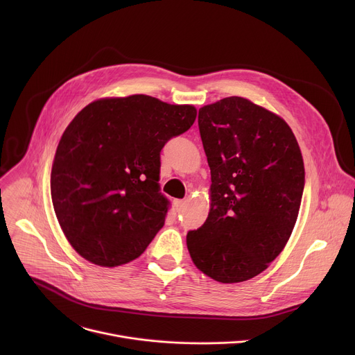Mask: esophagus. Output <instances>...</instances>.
<instances>
[{"label":"esophagus","instance_id":"obj_1","mask_svg":"<svg viewBox=\"0 0 355 355\" xmlns=\"http://www.w3.org/2000/svg\"><path fill=\"white\" fill-rule=\"evenodd\" d=\"M184 205H185V200H184V199H175V200H174V207H175V209H177L178 212L182 211Z\"/></svg>","mask_w":355,"mask_h":355}]
</instances>
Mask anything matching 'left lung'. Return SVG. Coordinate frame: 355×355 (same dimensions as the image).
Returning <instances> with one entry per match:
<instances>
[{"mask_svg": "<svg viewBox=\"0 0 355 355\" xmlns=\"http://www.w3.org/2000/svg\"><path fill=\"white\" fill-rule=\"evenodd\" d=\"M211 168V209L187 234L189 256L212 279L243 282L284 250L297 219L305 167L296 137L278 115L241 96L199 110Z\"/></svg>", "mask_w": 355, "mask_h": 355, "instance_id": "obj_1", "label": "left lung"}]
</instances>
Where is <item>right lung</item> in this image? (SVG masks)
Instances as JSON below:
<instances>
[{"instance_id":"right-lung-1","label":"right lung","mask_w":355,"mask_h":355,"mask_svg":"<svg viewBox=\"0 0 355 355\" xmlns=\"http://www.w3.org/2000/svg\"><path fill=\"white\" fill-rule=\"evenodd\" d=\"M196 118L192 105L137 94L94 101L64 130L50 174L60 227L101 267L137 259L164 226L160 151Z\"/></svg>"}]
</instances>
